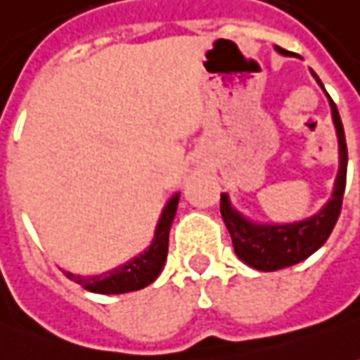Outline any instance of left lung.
Wrapping results in <instances>:
<instances>
[{
  "mask_svg": "<svg viewBox=\"0 0 360 360\" xmlns=\"http://www.w3.org/2000/svg\"><path fill=\"white\" fill-rule=\"evenodd\" d=\"M276 51L283 57H297L282 46H276ZM311 75L325 92L323 82L319 80V77L314 70H311ZM327 98H329L335 131H337V139H339V171L335 177L331 199L327 200L319 211L303 221L266 224V222L250 221L248 217H244L240 211H236L232 207L226 193L221 195L222 221L231 232L232 246H234L236 256L242 262L248 264L250 268L260 270V272H276V270H282V268H288V266H293V264L309 258L315 250H319L323 246L333 231L335 222L339 219L341 205H343L345 183H347V143H345V129L339 110L329 94Z\"/></svg>",
  "mask_w": 360,
  "mask_h": 360,
  "instance_id": "8db88e82",
  "label": "left lung"
}]
</instances>
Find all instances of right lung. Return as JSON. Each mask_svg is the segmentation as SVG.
Listing matches in <instances>:
<instances>
[{"label": "right lung", "mask_w": 360, "mask_h": 360, "mask_svg": "<svg viewBox=\"0 0 360 360\" xmlns=\"http://www.w3.org/2000/svg\"><path fill=\"white\" fill-rule=\"evenodd\" d=\"M181 193H175L163 207L160 221L153 232V240L146 250L134 256L126 264H120L118 268L92 276H80V274L65 272L68 280L80 283L84 290L94 293H128L138 292L151 282L158 280L163 270V264L167 260V248H169V229L175 219L177 205H179Z\"/></svg>", "instance_id": "obj_1"}]
</instances>
